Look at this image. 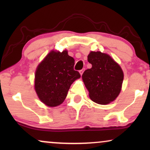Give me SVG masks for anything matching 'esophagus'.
<instances>
[{
  "instance_id": "obj_1",
  "label": "esophagus",
  "mask_w": 150,
  "mask_h": 150,
  "mask_svg": "<svg viewBox=\"0 0 150 150\" xmlns=\"http://www.w3.org/2000/svg\"><path fill=\"white\" fill-rule=\"evenodd\" d=\"M79 72H80V74H81V75H83V72H84V69H81V70H80Z\"/></svg>"
}]
</instances>
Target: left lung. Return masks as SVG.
I'll return each instance as SVG.
<instances>
[{
    "mask_svg": "<svg viewBox=\"0 0 150 150\" xmlns=\"http://www.w3.org/2000/svg\"><path fill=\"white\" fill-rule=\"evenodd\" d=\"M91 68L82 76L92 101L99 104H107L120 94L124 80V73L120 65L109 55L91 51L87 57Z\"/></svg>",
    "mask_w": 150,
    "mask_h": 150,
    "instance_id": "8db88e82",
    "label": "left lung"
}]
</instances>
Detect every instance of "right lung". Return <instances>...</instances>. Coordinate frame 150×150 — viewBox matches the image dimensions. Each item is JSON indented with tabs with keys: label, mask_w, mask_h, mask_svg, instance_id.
I'll return each mask as SVG.
<instances>
[{
	"label": "right lung",
	"mask_w": 150,
	"mask_h": 150,
	"mask_svg": "<svg viewBox=\"0 0 150 150\" xmlns=\"http://www.w3.org/2000/svg\"><path fill=\"white\" fill-rule=\"evenodd\" d=\"M74 61L67 50H52L38 65L35 89L43 103L51 107L63 103L71 84L81 77L79 71L74 69Z\"/></svg>",
	"instance_id": "add662e5"
}]
</instances>
